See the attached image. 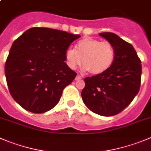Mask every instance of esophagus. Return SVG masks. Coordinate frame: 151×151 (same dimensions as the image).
<instances>
[{"mask_svg": "<svg viewBox=\"0 0 151 151\" xmlns=\"http://www.w3.org/2000/svg\"><path fill=\"white\" fill-rule=\"evenodd\" d=\"M80 79H82V77H81V76H80V75H79V74H77V75L76 76L75 80H80Z\"/></svg>", "mask_w": 151, "mask_h": 151, "instance_id": "34e87169", "label": "esophagus"}]
</instances>
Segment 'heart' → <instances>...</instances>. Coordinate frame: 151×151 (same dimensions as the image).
I'll list each match as a JSON object with an SVG mask.
<instances>
[{"mask_svg":"<svg viewBox=\"0 0 151 151\" xmlns=\"http://www.w3.org/2000/svg\"><path fill=\"white\" fill-rule=\"evenodd\" d=\"M65 56L70 68H77L83 63L84 70L93 75H98L112 66L115 50L110 42L86 37L77 42L76 49H68Z\"/></svg>","mask_w":151,"mask_h":151,"instance_id":"1","label":"heart"}]
</instances>
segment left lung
Instances as JSON below:
<instances>
[{"mask_svg": "<svg viewBox=\"0 0 151 151\" xmlns=\"http://www.w3.org/2000/svg\"><path fill=\"white\" fill-rule=\"evenodd\" d=\"M113 45L115 57L103 74L84 79L81 92L87 107L98 115L112 116L130 104L140 88L142 64L132 45L112 33H99Z\"/></svg>", "mask_w": 151, "mask_h": 151, "instance_id": "1", "label": "left lung"}]
</instances>
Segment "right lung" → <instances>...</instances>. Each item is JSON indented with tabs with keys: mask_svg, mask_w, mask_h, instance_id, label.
<instances>
[{
	"mask_svg": "<svg viewBox=\"0 0 151 151\" xmlns=\"http://www.w3.org/2000/svg\"><path fill=\"white\" fill-rule=\"evenodd\" d=\"M80 37L33 27L15 40L6 61L5 75L11 95L22 107L43 113L58 104L63 89L77 75L65 63V51Z\"/></svg>",
	"mask_w": 151,
	"mask_h": 151,
	"instance_id": "obj_1",
	"label": "right lung"
}]
</instances>
